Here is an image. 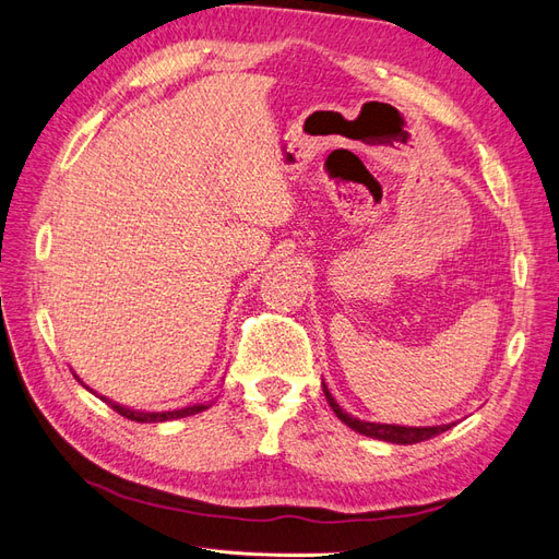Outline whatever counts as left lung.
Returning a JSON list of instances; mask_svg holds the SVG:
<instances>
[{
  "label": "left lung",
  "instance_id": "obj_1",
  "mask_svg": "<svg viewBox=\"0 0 559 559\" xmlns=\"http://www.w3.org/2000/svg\"><path fill=\"white\" fill-rule=\"evenodd\" d=\"M323 394L328 399V404H331V408L335 411V416L345 423L347 427H352L354 432L359 435H366V437H373V439H380V441H392V443H418V441H425V439H432L441 432H447V429H451V425H432V427H404V425H382V423H366V420H359L349 416V413H345L340 408V404L333 399V394L328 392L325 382H323Z\"/></svg>",
  "mask_w": 559,
  "mask_h": 559
}]
</instances>
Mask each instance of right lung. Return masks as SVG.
I'll return each instance as SVG.
<instances>
[{
    "label": "right lung",
    "mask_w": 559,
    "mask_h": 559,
    "mask_svg": "<svg viewBox=\"0 0 559 559\" xmlns=\"http://www.w3.org/2000/svg\"><path fill=\"white\" fill-rule=\"evenodd\" d=\"M104 402L112 408L118 411L120 416H124L127 420H136V423H165V420H177V418H186V416H195V413L205 411L210 406L205 404H195V406H186V408H177V411H165V413H143V411H132V408H124L120 404H112L110 399L102 396Z\"/></svg>",
    "instance_id": "add662e5"
}]
</instances>
